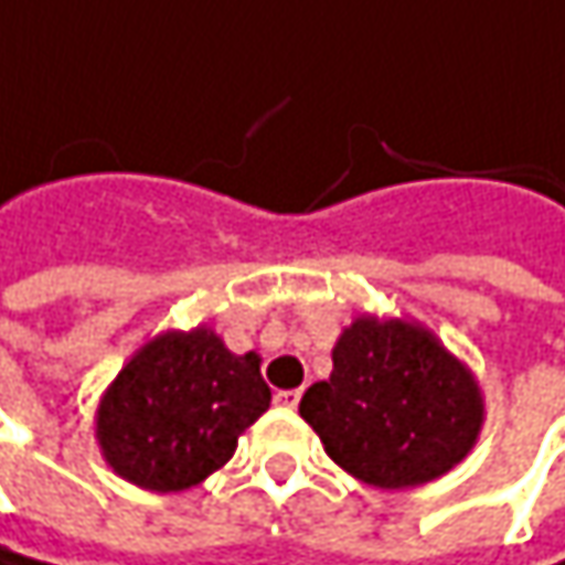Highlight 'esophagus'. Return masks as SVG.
<instances>
[{
	"label": "esophagus",
	"instance_id": "esophagus-1",
	"mask_svg": "<svg viewBox=\"0 0 565 565\" xmlns=\"http://www.w3.org/2000/svg\"><path fill=\"white\" fill-rule=\"evenodd\" d=\"M300 396H303V390H281L275 399L281 403L284 409H297V403H300Z\"/></svg>",
	"mask_w": 565,
	"mask_h": 565
}]
</instances>
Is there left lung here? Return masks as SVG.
Masks as SVG:
<instances>
[{
	"instance_id": "8db88e82",
	"label": "left lung",
	"mask_w": 565,
	"mask_h": 565,
	"mask_svg": "<svg viewBox=\"0 0 565 565\" xmlns=\"http://www.w3.org/2000/svg\"><path fill=\"white\" fill-rule=\"evenodd\" d=\"M300 415L351 477L406 489L448 473L473 448L482 396L473 374L418 326L358 319Z\"/></svg>"
}]
</instances>
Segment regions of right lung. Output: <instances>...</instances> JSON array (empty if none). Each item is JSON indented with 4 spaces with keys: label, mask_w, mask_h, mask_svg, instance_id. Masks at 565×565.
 <instances>
[{
    "label": "right lung",
    "mask_w": 565,
    "mask_h": 565,
    "mask_svg": "<svg viewBox=\"0 0 565 565\" xmlns=\"http://www.w3.org/2000/svg\"><path fill=\"white\" fill-rule=\"evenodd\" d=\"M271 406L255 354L211 329L166 332L137 351L98 406V441L117 477L179 492L223 467Z\"/></svg>",
    "instance_id": "add662e5"
}]
</instances>
